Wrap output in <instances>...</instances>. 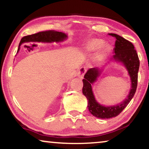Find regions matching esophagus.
<instances>
[{
    "label": "esophagus",
    "instance_id": "34e87169",
    "mask_svg": "<svg viewBox=\"0 0 149 149\" xmlns=\"http://www.w3.org/2000/svg\"><path fill=\"white\" fill-rule=\"evenodd\" d=\"M86 71H87V70H86V68L81 67L79 70L78 72H77V77H78L79 78L81 79H83L84 77V75H85V74H86Z\"/></svg>",
    "mask_w": 149,
    "mask_h": 149
}]
</instances>
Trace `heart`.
Segmentation results:
<instances>
[{"mask_svg":"<svg viewBox=\"0 0 149 149\" xmlns=\"http://www.w3.org/2000/svg\"><path fill=\"white\" fill-rule=\"evenodd\" d=\"M103 44V41L101 39L92 38L87 42L85 45V49L87 52L91 53L97 50Z\"/></svg>","mask_w":149,"mask_h":149,"instance_id":"heart-1","label":"heart"}]
</instances>
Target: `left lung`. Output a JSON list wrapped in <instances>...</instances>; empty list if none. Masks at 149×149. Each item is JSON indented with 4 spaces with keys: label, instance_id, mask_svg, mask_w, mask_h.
Listing matches in <instances>:
<instances>
[{
    "label": "left lung",
    "instance_id": "obj_1",
    "mask_svg": "<svg viewBox=\"0 0 149 149\" xmlns=\"http://www.w3.org/2000/svg\"><path fill=\"white\" fill-rule=\"evenodd\" d=\"M116 39L114 54L110 58L111 62L121 63L127 71L131 82V88L127 97L117 104L113 105H104L100 104L96 100L93 91V86L100 75L103 65L100 68H93L87 71L83 79L84 86L82 92L87 100V107L91 115L99 119H110L115 117L121 113L127 107L135 93L137 86L138 72L139 62L138 54L134 49L131 42L116 34H109Z\"/></svg>",
    "mask_w": 149,
    "mask_h": 149
}]
</instances>
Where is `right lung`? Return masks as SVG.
Listing matches in <instances>:
<instances>
[{
	"mask_svg": "<svg viewBox=\"0 0 149 149\" xmlns=\"http://www.w3.org/2000/svg\"><path fill=\"white\" fill-rule=\"evenodd\" d=\"M68 38V35L65 33L56 31H44L40 32L30 36H24L21 39L20 42L18 46L17 53L20 51V46L25 42H30L32 41L42 42V43H53V42H62Z\"/></svg>",
	"mask_w": 149,
	"mask_h": 149,
	"instance_id": "add662e5",
	"label": "right lung"
}]
</instances>
